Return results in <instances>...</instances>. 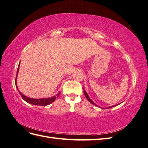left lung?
Masks as SVG:
<instances>
[{
	"mask_svg": "<svg viewBox=\"0 0 148 148\" xmlns=\"http://www.w3.org/2000/svg\"><path fill=\"white\" fill-rule=\"evenodd\" d=\"M84 89V88H83ZM83 92H84V95H85V96H86V99L89 101V102H90L91 103V104H92L93 105H95V106H96V104H95V102H94L91 99H90V98H89V97L88 96V94H87V92H86V91H85V90H84L83 91ZM117 106V104H116V105H115V106H110V107H107V108H108V109H109V108H111V107H115V106Z\"/></svg>",
	"mask_w": 148,
	"mask_h": 148,
	"instance_id": "obj_1",
	"label": "left lung"
}]
</instances>
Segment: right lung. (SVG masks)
<instances>
[{"mask_svg": "<svg viewBox=\"0 0 148 148\" xmlns=\"http://www.w3.org/2000/svg\"><path fill=\"white\" fill-rule=\"evenodd\" d=\"M19 66H20V64L18 65V69H17V72H16V79H15V84H16V86L17 88L18 91L20 95H21V96L23 98V99L25 100L26 102H27L28 103H29L31 104H33V105H37V106H47L49 104H51L52 102H53L56 99V97H59L60 95V93L59 92L57 94L56 96H53L52 97H49V98H42V99H33V98H30L28 97L27 96H26L25 95H23V94H22L20 91L19 89H18V87L16 86V78H17V74L18 72V70H19Z\"/></svg>", "mask_w": 148, "mask_h": 148, "instance_id": "add662e5", "label": "right lung"}]
</instances>
